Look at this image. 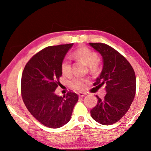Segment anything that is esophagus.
I'll list each match as a JSON object with an SVG mask.
<instances>
[{
    "label": "esophagus",
    "mask_w": 151,
    "mask_h": 151,
    "mask_svg": "<svg viewBox=\"0 0 151 151\" xmlns=\"http://www.w3.org/2000/svg\"><path fill=\"white\" fill-rule=\"evenodd\" d=\"M86 95V93H78V96L79 97H83Z\"/></svg>",
    "instance_id": "obj_1"
}]
</instances>
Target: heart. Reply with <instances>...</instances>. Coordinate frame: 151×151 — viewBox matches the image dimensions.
I'll use <instances>...</instances> for the list:
<instances>
[{
    "mask_svg": "<svg viewBox=\"0 0 151 151\" xmlns=\"http://www.w3.org/2000/svg\"><path fill=\"white\" fill-rule=\"evenodd\" d=\"M74 57L85 62L89 66L91 71H96L99 66V55L91 48L86 47H83L76 49L73 53ZM60 69L63 75L65 76L70 75L72 72V66L70 60L68 58H65L63 60L60 65ZM88 83V80L85 78L76 76L70 82V85L72 88L78 91L85 89Z\"/></svg>",
    "mask_w": 151,
    "mask_h": 151,
    "instance_id": "heart-1",
    "label": "heart"
}]
</instances>
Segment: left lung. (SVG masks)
Wrapping results in <instances>:
<instances>
[{
	"instance_id": "1",
	"label": "left lung",
	"mask_w": 151,
	"mask_h": 151,
	"mask_svg": "<svg viewBox=\"0 0 151 151\" xmlns=\"http://www.w3.org/2000/svg\"><path fill=\"white\" fill-rule=\"evenodd\" d=\"M101 53L103 68L94 86L105 85L103 99L96 96L98 103L91 111L92 118L99 123L110 125L119 121L131 106L136 93V76L126 58L114 48L104 43H89Z\"/></svg>"
}]
</instances>
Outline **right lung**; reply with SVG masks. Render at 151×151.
<instances>
[{"mask_svg":"<svg viewBox=\"0 0 151 151\" xmlns=\"http://www.w3.org/2000/svg\"><path fill=\"white\" fill-rule=\"evenodd\" d=\"M73 43L50 46L39 51L25 65L21 78V94L30 114L45 127L57 129L70 120L78 95L69 91L59 96L60 65Z\"/></svg>","mask_w":151,"mask_h":151,"instance_id":"obj_1","label":"right lung"}]
</instances>
